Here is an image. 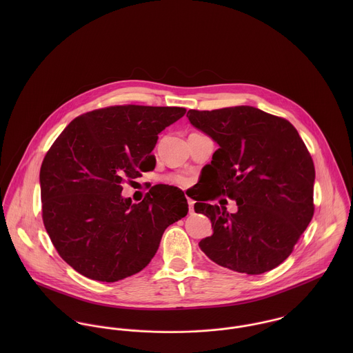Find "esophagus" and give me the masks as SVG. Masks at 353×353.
<instances>
[{
	"label": "esophagus",
	"mask_w": 353,
	"mask_h": 353,
	"mask_svg": "<svg viewBox=\"0 0 353 353\" xmlns=\"http://www.w3.org/2000/svg\"><path fill=\"white\" fill-rule=\"evenodd\" d=\"M188 203H189V210H190V212H193V210H194V209H193V208H194V200L188 199Z\"/></svg>",
	"instance_id": "obj_1"
}]
</instances>
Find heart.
I'll use <instances>...</instances> for the list:
<instances>
[{
    "label": "heart",
    "mask_w": 353,
    "mask_h": 353,
    "mask_svg": "<svg viewBox=\"0 0 353 353\" xmlns=\"http://www.w3.org/2000/svg\"><path fill=\"white\" fill-rule=\"evenodd\" d=\"M172 179H174V182H176V183H179V185H186V183H188L186 178H183V176H181V175H176V176H174Z\"/></svg>",
    "instance_id": "b5f03b06"
}]
</instances>
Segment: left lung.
Returning <instances> with one entry per match:
<instances>
[{
	"label": "left lung",
	"instance_id": "left-lung-1",
	"mask_svg": "<svg viewBox=\"0 0 353 353\" xmlns=\"http://www.w3.org/2000/svg\"><path fill=\"white\" fill-rule=\"evenodd\" d=\"M188 118L219 144L202 170L208 189L194 203L213 228L200 249L239 273L274 269L290 256L314 214L315 168L298 130L252 105L189 110ZM221 194L237 201L238 212L207 203Z\"/></svg>",
	"mask_w": 353,
	"mask_h": 353
}]
</instances>
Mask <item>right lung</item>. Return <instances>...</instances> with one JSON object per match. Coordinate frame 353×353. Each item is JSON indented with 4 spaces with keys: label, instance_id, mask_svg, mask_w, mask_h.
<instances>
[{
    "label": "right lung",
    "instance_id": "1",
    "mask_svg": "<svg viewBox=\"0 0 353 353\" xmlns=\"http://www.w3.org/2000/svg\"><path fill=\"white\" fill-rule=\"evenodd\" d=\"M182 107L111 105L74 118L41 167L42 217L61 258L105 283L143 270L164 230L189 212L183 192L156 185L133 203L122 185L151 171L159 133L185 115Z\"/></svg>",
    "mask_w": 353,
    "mask_h": 353
}]
</instances>
